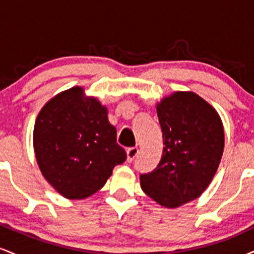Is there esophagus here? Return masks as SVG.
<instances>
[{"label":"esophagus","instance_id":"1","mask_svg":"<svg viewBox=\"0 0 254 254\" xmlns=\"http://www.w3.org/2000/svg\"><path fill=\"white\" fill-rule=\"evenodd\" d=\"M137 155H138V149L137 148H129L127 150V161L132 162L137 157Z\"/></svg>","mask_w":254,"mask_h":254}]
</instances>
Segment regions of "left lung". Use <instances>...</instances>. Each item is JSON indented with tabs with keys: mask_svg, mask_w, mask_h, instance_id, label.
<instances>
[{
	"mask_svg": "<svg viewBox=\"0 0 254 254\" xmlns=\"http://www.w3.org/2000/svg\"><path fill=\"white\" fill-rule=\"evenodd\" d=\"M164 151L141 188L155 202L177 208L196 199L216 173L224 147L220 116L192 92H177L156 107Z\"/></svg>",
	"mask_w": 254,
	"mask_h": 254,
	"instance_id": "8db88e82",
	"label": "left lung"
}]
</instances>
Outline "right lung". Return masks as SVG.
<instances>
[{
	"instance_id": "add662e5",
	"label": "right lung",
	"mask_w": 254,
	"mask_h": 254,
	"mask_svg": "<svg viewBox=\"0 0 254 254\" xmlns=\"http://www.w3.org/2000/svg\"><path fill=\"white\" fill-rule=\"evenodd\" d=\"M33 144L44 178L64 197L81 199L100 190L127 160L107 109L83 98L80 87L51 99L34 125Z\"/></svg>"
}]
</instances>
